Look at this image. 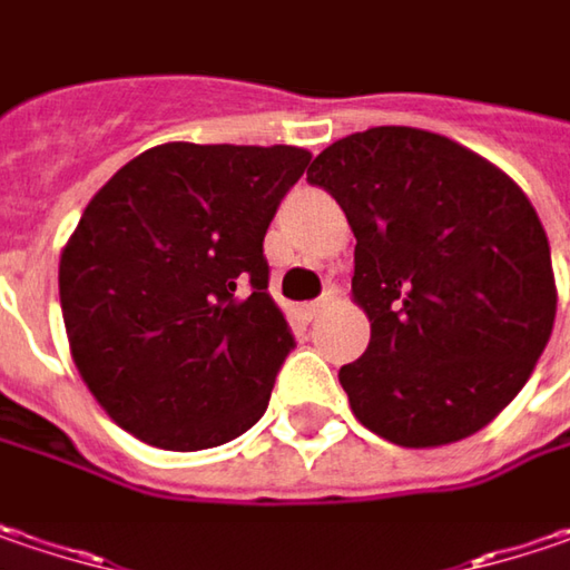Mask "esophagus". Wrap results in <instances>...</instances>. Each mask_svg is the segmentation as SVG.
<instances>
[{
  "label": "esophagus",
  "instance_id": "34e87169",
  "mask_svg": "<svg viewBox=\"0 0 570 570\" xmlns=\"http://www.w3.org/2000/svg\"><path fill=\"white\" fill-rule=\"evenodd\" d=\"M301 311H304V317H307V321H317V317L327 311V301H311V304H304Z\"/></svg>",
  "mask_w": 570,
  "mask_h": 570
}]
</instances>
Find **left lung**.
Masks as SVG:
<instances>
[{"label":"left lung","mask_w":570,"mask_h":570,"mask_svg":"<svg viewBox=\"0 0 570 570\" xmlns=\"http://www.w3.org/2000/svg\"><path fill=\"white\" fill-rule=\"evenodd\" d=\"M307 183L356 234L353 298L368 350L340 368L362 426L430 449L488 426L556 324V275L523 188L462 144L372 128L330 144Z\"/></svg>","instance_id":"obj_1"}]
</instances>
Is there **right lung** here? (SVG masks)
<instances>
[{
    "label": "right lung",
    "mask_w": 570,
    "mask_h": 570,
    "mask_svg": "<svg viewBox=\"0 0 570 570\" xmlns=\"http://www.w3.org/2000/svg\"><path fill=\"white\" fill-rule=\"evenodd\" d=\"M301 147L159 144L86 205L60 256L72 362L108 416L169 452L246 433L295 336L263 240Z\"/></svg>",
    "instance_id": "1"
}]
</instances>
